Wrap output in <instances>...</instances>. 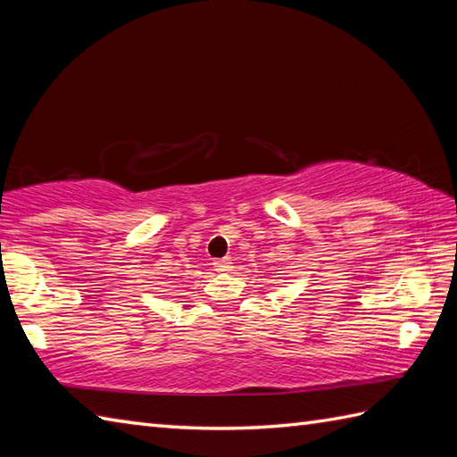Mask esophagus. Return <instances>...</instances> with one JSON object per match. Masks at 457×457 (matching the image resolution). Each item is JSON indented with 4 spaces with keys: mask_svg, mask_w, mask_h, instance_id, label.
Returning <instances> with one entry per match:
<instances>
[{
    "mask_svg": "<svg viewBox=\"0 0 457 457\" xmlns=\"http://www.w3.org/2000/svg\"><path fill=\"white\" fill-rule=\"evenodd\" d=\"M213 267H216V270H220V273H223V270H231V259L223 257V259L213 261Z\"/></svg>",
    "mask_w": 457,
    "mask_h": 457,
    "instance_id": "34e87169",
    "label": "esophagus"
}]
</instances>
